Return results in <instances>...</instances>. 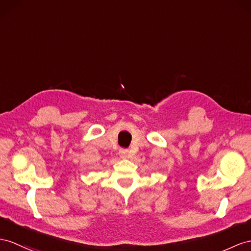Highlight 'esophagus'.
Here are the masks:
<instances>
[{
	"instance_id": "obj_1",
	"label": "esophagus",
	"mask_w": 251,
	"mask_h": 251,
	"mask_svg": "<svg viewBox=\"0 0 251 251\" xmlns=\"http://www.w3.org/2000/svg\"><path fill=\"white\" fill-rule=\"evenodd\" d=\"M127 151L126 149H120L119 150V155H120V157L121 158H126L127 157Z\"/></svg>"
}]
</instances>
